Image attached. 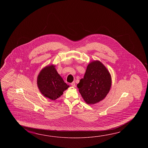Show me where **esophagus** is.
Listing matches in <instances>:
<instances>
[{
	"label": "esophagus",
	"instance_id": "34e87169",
	"mask_svg": "<svg viewBox=\"0 0 148 148\" xmlns=\"http://www.w3.org/2000/svg\"><path fill=\"white\" fill-rule=\"evenodd\" d=\"M71 85L73 87H75V82H73L72 83H71Z\"/></svg>",
	"mask_w": 148,
	"mask_h": 148
}]
</instances>
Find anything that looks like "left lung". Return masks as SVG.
Here are the masks:
<instances>
[{"mask_svg": "<svg viewBox=\"0 0 148 148\" xmlns=\"http://www.w3.org/2000/svg\"><path fill=\"white\" fill-rule=\"evenodd\" d=\"M110 73L99 61H94L87 66L84 78L77 85L82 97L88 104H94L103 100L110 90Z\"/></svg>", "mask_w": 148, "mask_h": 148, "instance_id": "1", "label": "left lung"}]
</instances>
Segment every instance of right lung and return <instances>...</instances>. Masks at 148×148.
Masks as SVG:
<instances>
[{
    "mask_svg": "<svg viewBox=\"0 0 148 148\" xmlns=\"http://www.w3.org/2000/svg\"><path fill=\"white\" fill-rule=\"evenodd\" d=\"M53 65L46 66L38 75L37 84L41 93L51 100H56L69 87L63 81Z\"/></svg>",
    "mask_w": 148,
    "mask_h": 148,
    "instance_id": "add662e5",
    "label": "right lung"
}]
</instances>
